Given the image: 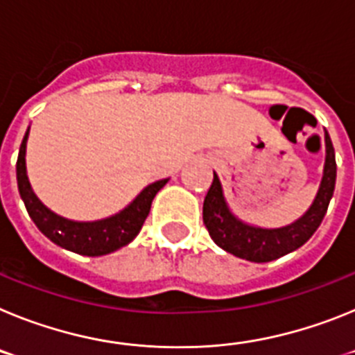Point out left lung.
<instances>
[{"label": "left lung", "mask_w": 355, "mask_h": 355, "mask_svg": "<svg viewBox=\"0 0 355 355\" xmlns=\"http://www.w3.org/2000/svg\"><path fill=\"white\" fill-rule=\"evenodd\" d=\"M325 150H327V156H325L324 178H322L315 202L302 218L286 227L261 229L238 220L236 216L229 211L224 196H222L220 181L213 174V183L202 206V220L216 245L236 258L254 263L272 261L302 247L324 220L331 197L334 193V184H336V158H334V147H332L327 131H325Z\"/></svg>", "instance_id": "8db88e82"}]
</instances>
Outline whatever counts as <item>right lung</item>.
Here are the masks:
<instances>
[{"label": "right lung", "mask_w": 355, "mask_h": 355, "mask_svg": "<svg viewBox=\"0 0 355 355\" xmlns=\"http://www.w3.org/2000/svg\"><path fill=\"white\" fill-rule=\"evenodd\" d=\"M28 131L24 135L23 144L19 147L17 156V187L21 199L28 209V215L35 222L37 227L42 231L53 243L64 247L83 256H103L121 247L128 245L137 234L140 233L144 222L150 211V205L156 193L165 187L168 180L156 181L140 192V196L122 209L115 216L97 222H72L67 218L55 215L37 199L30 187L24 165V153H26Z\"/></svg>", "instance_id": "1"}]
</instances>
